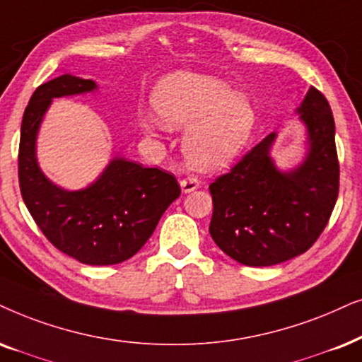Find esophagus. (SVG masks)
I'll return each mask as SVG.
<instances>
[{
	"mask_svg": "<svg viewBox=\"0 0 362 362\" xmlns=\"http://www.w3.org/2000/svg\"><path fill=\"white\" fill-rule=\"evenodd\" d=\"M199 187V180L196 176H187L181 181V189L182 192H191Z\"/></svg>",
	"mask_w": 362,
	"mask_h": 362,
	"instance_id": "34e87169",
	"label": "esophagus"
}]
</instances>
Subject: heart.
Wrapping results in <instances>:
<instances>
[{"label": "heart", "instance_id": "1", "mask_svg": "<svg viewBox=\"0 0 362 362\" xmlns=\"http://www.w3.org/2000/svg\"><path fill=\"white\" fill-rule=\"evenodd\" d=\"M153 106L159 123L168 129L189 128L185 151L201 170H216L236 158L250 141L256 111L243 95L211 76L173 74L158 84ZM153 129V121H143Z\"/></svg>", "mask_w": 362, "mask_h": 362}]
</instances>
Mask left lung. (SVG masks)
Segmentation results:
<instances>
[{
    "label": "left lung",
    "mask_w": 362,
    "mask_h": 362,
    "mask_svg": "<svg viewBox=\"0 0 362 362\" xmlns=\"http://www.w3.org/2000/svg\"><path fill=\"white\" fill-rule=\"evenodd\" d=\"M301 119L309 153L289 173L269 158L274 133L211 182L209 233L219 250L246 266H273L306 252L325 231L339 192L334 118L327 100L311 86Z\"/></svg>",
    "instance_id": "1"
}]
</instances>
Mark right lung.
<instances>
[{
  "instance_id": "1",
  "label": "right lung",
  "mask_w": 362,
  "mask_h": 362,
  "mask_svg": "<svg viewBox=\"0 0 362 362\" xmlns=\"http://www.w3.org/2000/svg\"><path fill=\"white\" fill-rule=\"evenodd\" d=\"M96 88L71 74L51 79L33 93L21 121L18 180L23 201L46 239L83 264H118L134 256L156 229L181 187L171 173L112 159L95 185L64 191L36 163V133L53 98Z\"/></svg>"
}]
</instances>
